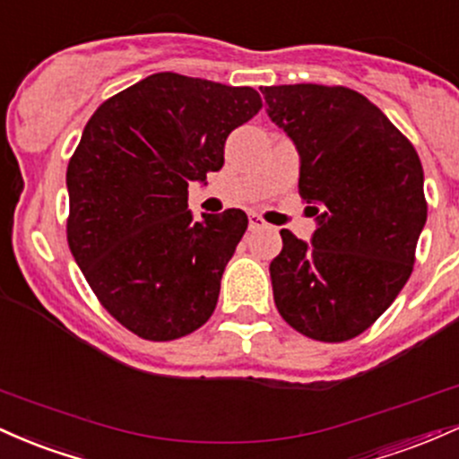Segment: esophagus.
<instances>
[{"label":"esophagus","instance_id":"obj_1","mask_svg":"<svg viewBox=\"0 0 459 459\" xmlns=\"http://www.w3.org/2000/svg\"><path fill=\"white\" fill-rule=\"evenodd\" d=\"M264 219H262V216H257V214H254L251 212L249 214V230H260V228H264Z\"/></svg>","mask_w":459,"mask_h":459}]
</instances>
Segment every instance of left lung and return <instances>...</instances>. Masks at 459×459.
<instances>
[{
    "mask_svg": "<svg viewBox=\"0 0 459 459\" xmlns=\"http://www.w3.org/2000/svg\"><path fill=\"white\" fill-rule=\"evenodd\" d=\"M266 115L299 153L310 240L281 230L275 306L303 336L342 342L368 329L408 281L427 221L419 153L388 117L344 86H264Z\"/></svg>",
    "mask_w": 459,
    "mask_h": 459,
    "instance_id": "8db88e82",
    "label": "left lung"
}]
</instances>
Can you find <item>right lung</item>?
<instances>
[{
  "label": "right lung",
  "instance_id": "1",
  "mask_svg": "<svg viewBox=\"0 0 459 459\" xmlns=\"http://www.w3.org/2000/svg\"><path fill=\"white\" fill-rule=\"evenodd\" d=\"M249 86L153 74L110 97L69 169L66 238L101 306L145 341H175L212 316L247 214L188 210V184L223 167L225 141L257 115Z\"/></svg>",
  "mask_w": 459,
  "mask_h": 459
}]
</instances>
